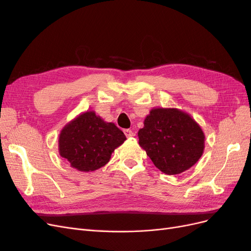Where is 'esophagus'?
<instances>
[{
	"label": "esophagus",
	"instance_id": "1",
	"mask_svg": "<svg viewBox=\"0 0 251 251\" xmlns=\"http://www.w3.org/2000/svg\"><path fill=\"white\" fill-rule=\"evenodd\" d=\"M125 134H126V137H128V138L133 137V136H134L133 131H132V130H128V128H127V130H125Z\"/></svg>",
	"mask_w": 251,
	"mask_h": 251
}]
</instances>
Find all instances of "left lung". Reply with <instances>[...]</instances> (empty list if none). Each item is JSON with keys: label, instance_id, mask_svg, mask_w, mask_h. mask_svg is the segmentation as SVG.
<instances>
[{"label": "left lung", "instance_id": "1", "mask_svg": "<svg viewBox=\"0 0 251 251\" xmlns=\"http://www.w3.org/2000/svg\"><path fill=\"white\" fill-rule=\"evenodd\" d=\"M143 125L138 131L139 146L162 173H183L203 155L205 134L187 112L177 108H153Z\"/></svg>", "mask_w": 251, "mask_h": 251}]
</instances>
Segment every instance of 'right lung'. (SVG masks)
Instances as JSON below:
<instances>
[{
    "mask_svg": "<svg viewBox=\"0 0 251 251\" xmlns=\"http://www.w3.org/2000/svg\"><path fill=\"white\" fill-rule=\"evenodd\" d=\"M126 140L115 124L88 110L69 121L59 133L58 153L79 172H93L107 164L115 149Z\"/></svg>",
    "mask_w": 251,
    "mask_h": 251,
    "instance_id": "add662e5",
    "label": "right lung"
}]
</instances>
